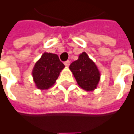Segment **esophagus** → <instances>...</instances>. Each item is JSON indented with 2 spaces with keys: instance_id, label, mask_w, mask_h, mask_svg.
I'll use <instances>...</instances> for the list:
<instances>
[{
  "instance_id": "1",
  "label": "esophagus",
  "mask_w": 134,
  "mask_h": 134,
  "mask_svg": "<svg viewBox=\"0 0 134 134\" xmlns=\"http://www.w3.org/2000/svg\"><path fill=\"white\" fill-rule=\"evenodd\" d=\"M64 64H65V65L66 66V67H69V65H70V61L69 60L65 61V63H64Z\"/></svg>"
}]
</instances>
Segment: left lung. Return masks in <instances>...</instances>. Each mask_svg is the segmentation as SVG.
Instances as JSON below:
<instances>
[{
	"instance_id": "obj_1",
	"label": "left lung",
	"mask_w": 134,
	"mask_h": 134,
	"mask_svg": "<svg viewBox=\"0 0 134 134\" xmlns=\"http://www.w3.org/2000/svg\"><path fill=\"white\" fill-rule=\"evenodd\" d=\"M69 69L82 89L92 91L97 88L100 80V72L86 52L79 55L77 60L70 65Z\"/></svg>"
}]
</instances>
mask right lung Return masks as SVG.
<instances>
[{"instance_id":"1","label":"right lung","mask_w":134,"mask_h":134,"mask_svg":"<svg viewBox=\"0 0 134 134\" xmlns=\"http://www.w3.org/2000/svg\"><path fill=\"white\" fill-rule=\"evenodd\" d=\"M65 65L58 55L44 53L35 65L32 74L37 88L46 90L52 87L58 78Z\"/></svg>"}]
</instances>
